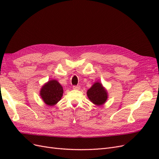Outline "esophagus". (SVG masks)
<instances>
[{
    "label": "esophagus",
    "mask_w": 159,
    "mask_h": 159,
    "mask_svg": "<svg viewBox=\"0 0 159 159\" xmlns=\"http://www.w3.org/2000/svg\"><path fill=\"white\" fill-rule=\"evenodd\" d=\"M73 89L75 90H79L80 89V85H74Z\"/></svg>",
    "instance_id": "obj_1"
}]
</instances>
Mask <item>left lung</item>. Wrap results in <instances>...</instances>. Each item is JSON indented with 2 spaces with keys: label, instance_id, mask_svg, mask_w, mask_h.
Returning a JSON list of instances; mask_svg holds the SVG:
<instances>
[{
  "label": "left lung",
  "instance_id": "left-lung-1",
  "mask_svg": "<svg viewBox=\"0 0 159 159\" xmlns=\"http://www.w3.org/2000/svg\"><path fill=\"white\" fill-rule=\"evenodd\" d=\"M87 95L91 102L98 106L103 105L108 98L107 89L99 81H96L88 90Z\"/></svg>",
  "mask_w": 159,
  "mask_h": 159
}]
</instances>
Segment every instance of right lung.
<instances>
[{
	"mask_svg": "<svg viewBox=\"0 0 159 159\" xmlns=\"http://www.w3.org/2000/svg\"><path fill=\"white\" fill-rule=\"evenodd\" d=\"M63 93V88L58 81L56 80H51L42 85L40 91V95L47 105L54 106L60 102Z\"/></svg>",
	"mask_w": 159,
	"mask_h": 159,
	"instance_id": "right-lung-1",
	"label": "right lung"
}]
</instances>
